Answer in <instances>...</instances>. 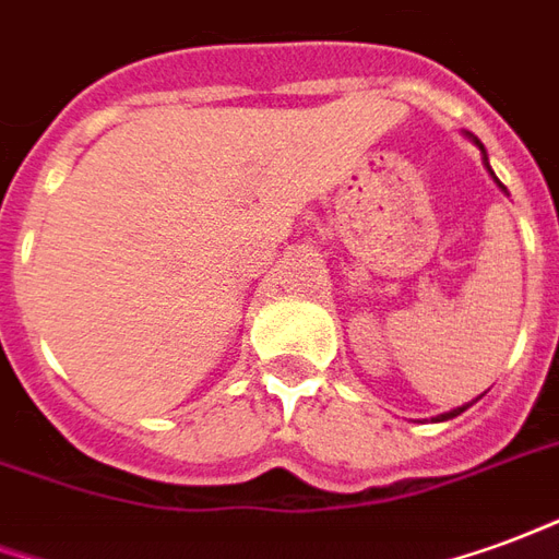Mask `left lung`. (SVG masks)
<instances>
[{"label": "left lung", "instance_id": "8db88e82", "mask_svg": "<svg viewBox=\"0 0 559 559\" xmlns=\"http://www.w3.org/2000/svg\"><path fill=\"white\" fill-rule=\"evenodd\" d=\"M474 144H477L479 151H483V144H479L477 139H474ZM483 159H486V151H483ZM486 168H489V159H486ZM489 171H491V168H489ZM491 177H495V171H491ZM495 180H498V177H495ZM498 186H500V180H498ZM500 189H503V192H507V186H500ZM468 406H471V403H468ZM468 406H459V408H453V412H444V415H438L436 420H450V417L462 415V412H465V408H468Z\"/></svg>", "mask_w": 559, "mask_h": 559}]
</instances>
